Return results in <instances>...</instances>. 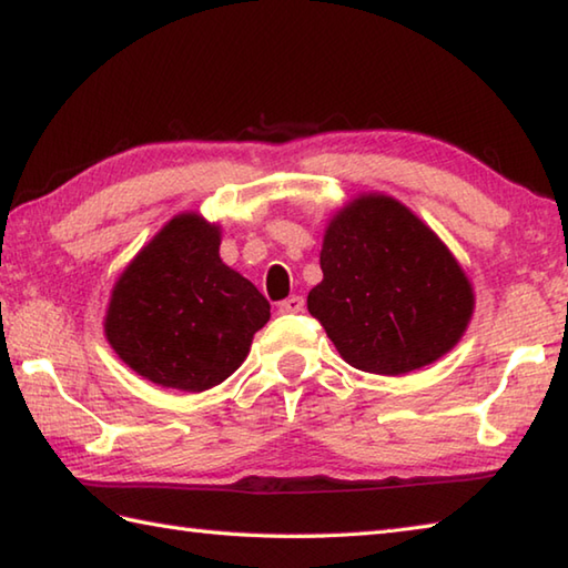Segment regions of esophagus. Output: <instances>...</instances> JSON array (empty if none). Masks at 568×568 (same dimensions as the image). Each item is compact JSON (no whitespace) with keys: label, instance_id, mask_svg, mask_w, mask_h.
Here are the masks:
<instances>
[{"label":"esophagus","instance_id":"obj_1","mask_svg":"<svg viewBox=\"0 0 568 568\" xmlns=\"http://www.w3.org/2000/svg\"><path fill=\"white\" fill-rule=\"evenodd\" d=\"M278 312L282 314H300V312H304V300L302 296H290V300H284L282 304H278Z\"/></svg>","mask_w":568,"mask_h":568}]
</instances>
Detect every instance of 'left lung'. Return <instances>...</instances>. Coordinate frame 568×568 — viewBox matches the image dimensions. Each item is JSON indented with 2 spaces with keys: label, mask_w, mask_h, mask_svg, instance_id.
<instances>
[{
  "label": "left lung",
  "mask_w": 568,
  "mask_h": 568,
  "mask_svg": "<svg viewBox=\"0 0 568 568\" xmlns=\"http://www.w3.org/2000/svg\"><path fill=\"white\" fill-rule=\"evenodd\" d=\"M324 278L306 296L346 364L399 376L452 352L474 314L462 264L412 209L362 194L324 232Z\"/></svg>",
  "instance_id": "8db88e82"
}]
</instances>
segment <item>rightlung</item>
Masks as SVG:
<instances>
[{"mask_svg": "<svg viewBox=\"0 0 568 568\" xmlns=\"http://www.w3.org/2000/svg\"><path fill=\"white\" fill-rule=\"evenodd\" d=\"M222 232L194 212L164 224L116 278L104 334L119 359L166 389L206 392L246 359L268 302L219 256Z\"/></svg>", "mask_w": 568, "mask_h": 568, "instance_id": "1", "label": "right lung"}]
</instances>
